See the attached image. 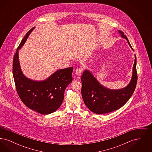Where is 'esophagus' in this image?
I'll return each instance as SVG.
<instances>
[{
  "instance_id": "obj_1",
  "label": "esophagus",
  "mask_w": 152,
  "mask_h": 152,
  "mask_svg": "<svg viewBox=\"0 0 152 152\" xmlns=\"http://www.w3.org/2000/svg\"><path fill=\"white\" fill-rule=\"evenodd\" d=\"M83 71V69H81V68L76 69V71H75V73H76V75L77 76H80L81 75V74H82Z\"/></svg>"
}]
</instances>
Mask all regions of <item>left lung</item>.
<instances>
[{
	"mask_svg": "<svg viewBox=\"0 0 152 152\" xmlns=\"http://www.w3.org/2000/svg\"><path fill=\"white\" fill-rule=\"evenodd\" d=\"M123 38H125L130 48V43L124 35V32L118 30ZM133 67L132 79L129 84L119 89H111L102 86L89 70L86 69L81 76V94L88 108L96 114H104L115 111L124 106L129 100L133 94L137 81L136 70V56Z\"/></svg>",
	"mask_w": 152,
	"mask_h": 152,
	"instance_id": "left-lung-1",
	"label": "left lung"
}]
</instances>
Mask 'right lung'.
Here are the masks:
<instances>
[{
  "label": "right lung",
  "mask_w": 152,
  "mask_h": 152,
  "mask_svg": "<svg viewBox=\"0 0 152 152\" xmlns=\"http://www.w3.org/2000/svg\"><path fill=\"white\" fill-rule=\"evenodd\" d=\"M34 28L26 34L17 48L13 60V76L18 94L22 102L28 108L40 114L48 115L61 105L65 88L72 81L73 68L71 66L58 70L43 81H35L24 76L19 63L18 51Z\"/></svg>",
  "instance_id": "1"
}]
</instances>
